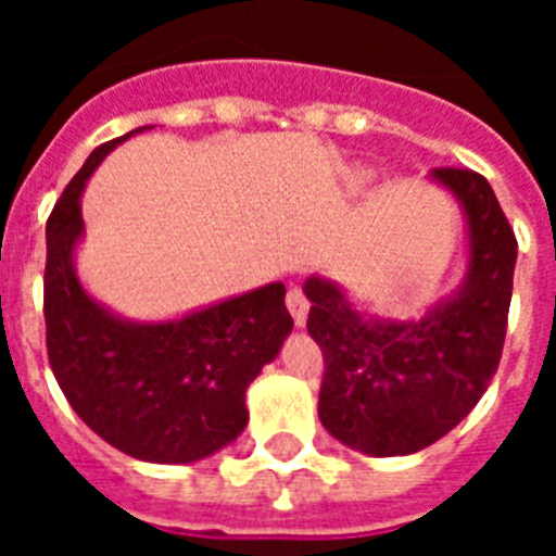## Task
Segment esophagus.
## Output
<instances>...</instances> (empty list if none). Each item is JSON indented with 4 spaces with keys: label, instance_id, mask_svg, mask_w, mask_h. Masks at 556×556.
I'll list each match as a JSON object with an SVG mask.
<instances>
[{
    "label": "esophagus",
    "instance_id": "esophagus-1",
    "mask_svg": "<svg viewBox=\"0 0 556 556\" xmlns=\"http://www.w3.org/2000/svg\"><path fill=\"white\" fill-rule=\"evenodd\" d=\"M287 308H289V314H292L298 326H306L308 298L303 294V289H298V287L289 289V292H287Z\"/></svg>",
    "mask_w": 556,
    "mask_h": 556
}]
</instances>
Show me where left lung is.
<instances>
[{
	"label": "left lung",
	"mask_w": 556,
	"mask_h": 556,
	"mask_svg": "<svg viewBox=\"0 0 556 556\" xmlns=\"http://www.w3.org/2000/svg\"><path fill=\"white\" fill-rule=\"evenodd\" d=\"M468 217L470 262L451 301L420 320H370L323 278H308V333L326 372L320 424L353 451L404 456L448 434L479 404L507 337L518 242L488 178L462 166L431 172Z\"/></svg>",
	"instance_id": "1"
}]
</instances>
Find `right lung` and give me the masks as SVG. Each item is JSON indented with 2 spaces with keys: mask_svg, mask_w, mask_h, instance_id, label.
Listing matches in <instances>:
<instances>
[{
  "mask_svg": "<svg viewBox=\"0 0 556 556\" xmlns=\"http://www.w3.org/2000/svg\"><path fill=\"white\" fill-rule=\"evenodd\" d=\"M130 136L97 147L47 219L49 367L72 409L108 445L136 459L186 465L242 434L244 392L278 356L294 323L283 283L150 326L119 320L88 298L72 264L83 236V186Z\"/></svg>",
  "mask_w": 556,
  "mask_h": 556,
  "instance_id": "obj_1",
  "label": "right lung"
}]
</instances>
